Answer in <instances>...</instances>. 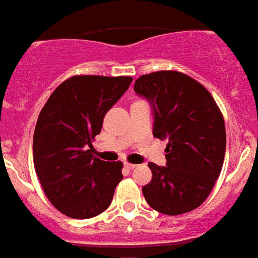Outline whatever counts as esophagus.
<instances>
[{"label":"esophagus","mask_w":258,"mask_h":258,"mask_svg":"<svg viewBox=\"0 0 258 258\" xmlns=\"http://www.w3.org/2000/svg\"><path fill=\"white\" fill-rule=\"evenodd\" d=\"M123 166H125V168H126L127 170H132V169L136 168V165H133V163H127V162L123 163Z\"/></svg>","instance_id":"34e87169"}]
</instances>
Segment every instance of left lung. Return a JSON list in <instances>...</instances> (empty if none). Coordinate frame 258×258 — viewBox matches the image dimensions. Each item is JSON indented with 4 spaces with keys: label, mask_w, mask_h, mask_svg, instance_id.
I'll list each match as a JSON object with an SVG mask.
<instances>
[{
    "label": "left lung",
    "mask_w": 258,
    "mask_h": 258,
    "mask_svg": "<svg viewBox=\"0 0 258 258\" xmlns=\"http://www.w3.org/2000/svg\"><path fill=\"white\" fill-rule=\"evenodd\" d=\"M135 92L151 104L152 135L168 139L166 166L148 163L152 180L143 187V195L159 213L191 212L208 198L223 168V114L204 85L178 71L142 75Z\"/></svg>",
    "instance_id": "obj_1"
}]
</instances>
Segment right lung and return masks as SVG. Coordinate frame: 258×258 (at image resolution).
Wrapping results in <instances>:
<instances>
[{
    "mask_svg": "<svg viewBox=\"0 0 258 258\" xmlns=\"http://www.w3.org/2000/svg\"><path fill=\"white\" fill-rule=\"evenodd\" d=\"M131 82L132 77L74 75L54 89L39 112L34 168L50 204L69 217L103 213L123 178L121 161L95 158L92 142Z\"/></svg>",
    "mask_w": 258,
    "mask_h": 258,
    "instance_id": "right-lung-1",
    "label": "right lung"
}]
</instances>
